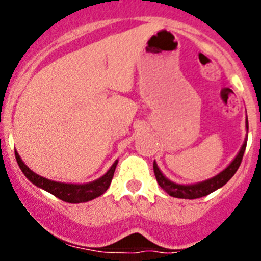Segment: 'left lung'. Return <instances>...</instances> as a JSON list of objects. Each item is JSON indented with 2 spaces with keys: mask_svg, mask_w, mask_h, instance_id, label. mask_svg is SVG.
I'll use <instances>...</instances> for the list:
<instances>
[{
  "mask_svg": "<svg viewBox=\"0 0 261 261\" xmlns=\"http://www.w3.org/2000/svg\"><path fill=\"white\" fill-rule=\"evenodd\" d=\"M246 128H249L247 118H246ZM246 143H247V139L244 143V145L241 147L240 151H239L238 156L233 159V162L231 163V164L228 165L223 172H221L220 174L211 178V179L202 181V183L193 184V186H181V184L173 183V181L167 179V178H165L164 175L162 174V172L159 170L156 163L154 162V173H155V178H156L158 184L162 187L163 191H165L169 196L175 197V198L194 199V198H201V197L207 196V194L215 192L216 189L225 186V184L233 177V174L238 172L239 167H240L241 162H243L244 152H245V149H246Z\"/></svg>",
  "mask_w": 261,
  "mask_h": 261,
  "instance_id": "8db88e82",
  "label": "left lung"
}]
</instances>
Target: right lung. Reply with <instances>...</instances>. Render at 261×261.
I'll use <instances>...</instances> for the list:
<instances>
[{
	"label": "right lung",
	"mask_w": 261,
	"mask_h": 261,
	"mask_svg": "<svg viewBox=\"0 0 261 261\" xmlns=\"http://www.w3.org/2000/svg\"><path fill=\"white\" fill-rule=\"evenodd\" d=\"M15 156H16V162L20 167V169L22 170V173L25 174V177L28 178L31 183H34L35 186L40 187V188L45 189L46 192L51 193L53 196H55L57 198L62 199V201L68 202V203H81V202H88L91 199L99 197L101 194H103L107 191V188L111 184L112 178H114V173L116 169V165H117L118 160L112 164L111 169L106 173L102 178L99 179L92 181V183L87 184H65V183H58V181H53L45 178L40 177V175L35 174L33 170L29 169L23 162L21 160V158L18 156V154L15 151Z\"/></svg>",
	"instance_id": "right-lung-1"
}]
</instances>
